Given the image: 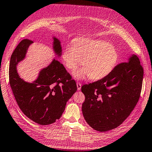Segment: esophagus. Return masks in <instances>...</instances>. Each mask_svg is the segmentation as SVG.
<instances>
[{
    "label": "esophagus",
    "instance_id": "esophagus-1",
    "mask_svg": "<svg viewBox=\"0 0 152 152\" xmlns=\"http://www.w3.org/2000/svg\"><path fill=\"white\" fill-rule=\"evenodd\" d=\"M77 90H80L81 89V84L79 82L77 83Z\"/></svg>",
    "mask_w": 152,
    "mask_h": 152
}]
</instances>
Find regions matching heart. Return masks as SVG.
Returning <instances> with one entry per match:
<instances>
[{
	"label": "heart",
	"mask_w": 152,
	"mask_h": 152,
	"mask_svg": "<svg viewBox=\"0 0 152 152\" xmlns=\"http://www.w3.org/2000/svg\"><path fill=\"white\" fill-rule=\"evenodd\" d=\"M62 59L69 69H75L83 62V67L73 73L76 79H84L89 76L91 80H99L113 69L119 54L115 48L104 40L80 39L74 44H68Z\"/></svg>",
	"instance_id": "1"
}]
</instances>
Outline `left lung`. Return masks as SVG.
<instances>
[{"instance_id": "8db88e82", "label": "left lung", "mask_w": 152, "mask_h": 152, "mask_svg": "<svg viewBox=\"0 0 152 152\" xmlns=\"http://www.w3.org/2000/svg\"><path fill=\"white\" fill-rule=\"evenodd\" d=\"M143 75L139 58L134 54L104 78L83 85L81 90L85 101L82 111L86 123L99 132L120 126L139 101Z\"/></svg>"}]
</instances>
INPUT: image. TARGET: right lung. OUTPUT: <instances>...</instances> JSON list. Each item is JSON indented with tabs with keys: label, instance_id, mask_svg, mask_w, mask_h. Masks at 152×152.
I'll list each match as a JSON object with an SVG mask.
<instances>
[{
	"label": "right lung",
	"instance_id": "obj_1",
	"mask_svg": "<svg viewBox=\"0 0 152 152\" xmlns=\"http://www.w3.org/2000/svg\"><path fill=\"white\" fill-rule=\"evenodd\" d=\"M53 39V51L60 57L61 41L55 37ZM32 43L30 40L24 39L15 49L10 58V84L17 104L25 115L39 124L48 125L60 119L66 102L77 90V84L63 64L55 58L40 70L33 83L21 79L17 66L25 58Z\"/></svg>",
	"mask_w": 152,
	"mask_h": 152
}]
</instances>
